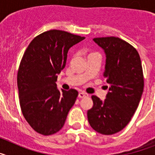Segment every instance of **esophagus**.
Listing matches in <instances>:
<instances>
[{
	"label": "esophagus",
	"mask_w": 155,
	"mask_h": 155,
	"mask_svg": "<svg viewBox=\"0 0 155 155\" xmlns=\"http://www.w3.org/2000/svg\"><path fill=\"white\" fill-rule=\"evenodd\" d=\"M87 96H88V94H86V93H84V92H80L78 94V97L80 98H85V97H87Z\"/></svg>",
	"instance_id": "34e87169"
}]
</instances>
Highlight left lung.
I'll list each match as a JSON object with an SVG mask.
<instances>
[{"mask_svg": "<svg viewBox=\"0 0 155 155\" xmlns=\"http://www.w3.org/2000/svg\"><path fill=\"white\" fill-rule=\"evenodd\" d=\"M93 40L105 52L104 77L110 87L103 101L91 96L87 120L96 132L112 135L129 124L139 105L143 91L141 61L136 49L118 37Z\"/></svg>", "mask_w": 155, "mask_h": 155, "instance_id": "obj_1", "label": "left lung"}]
</instances>
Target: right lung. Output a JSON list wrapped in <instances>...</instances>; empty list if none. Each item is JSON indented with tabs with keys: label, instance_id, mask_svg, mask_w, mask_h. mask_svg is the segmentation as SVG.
Returning <instances> with one entry per match:
<instances>
[{
	"label": "right lung",
	"instance_id": "1",
	"mask_svg": "<svg viewBox=\"0 0 155 155\" xmlns=\"http://www.w3.org/2000/svg\"><path fill=\"white\" fill-rule=\"evenodd\" d=\"M84 37L50 30L34 38L21 59L17 83L25 119L34 130L48 136L64 125L78 92L57 89V75L65 68L70 48Z\"/></svg>",
	"mask_w": 155,
	"mask_h": 155
}]
</instances>
